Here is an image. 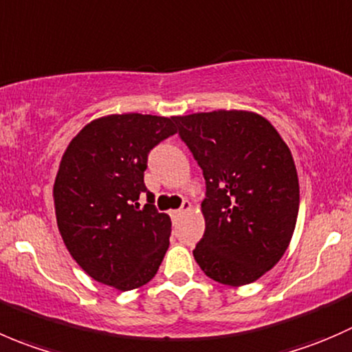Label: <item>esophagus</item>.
<instances>
[{
	"instance_id": "1",
	"label": "esophagus",
	"mask_w": 352,
	"mask_h": 352,
	"mask_svg": "<svg viewBox=\"0 0 352 352\" xmlns=\"http://www.w3.org/2000/svg\"><path fill=\"white\" fill-rule=\"evenodd\" d=\"M188 210H191V204L188 200H184L183 205H181V208H177V210H173L171 215H173V217H179V215H183L184 212H188Z\"/></svg>"
}]
</instances>
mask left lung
Listing matches in <instances>:
<instances>
[{
  "instance_id": "8db88e82",
  "label": "left lung",
  "mask_w": 352,
  "mask_h": 352,
  "mask_svg": "<svg viewBox=\"0 0 352 352\" xmlns=\"http://www.w3.org/2000/svg\"><path fill=\"white\" fill-rule=\"evenodd\" d=\"M175 123L207 188L195 260L226 286L255 283L293 238L299 183L289 147L265 118L248 111L188 114Z\"/></svg>"
}]
</instances>
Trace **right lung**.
<instances>
[{
    "label": "right lung",
    "mask_w": 352,
    "mask_h": 352,
    "mask_svg": "<svg viewBox=\"0 0 352 352\" xmlns=\"http://www.w3.org/2000/svg\"><path fill=\"white\" fill-rule=\"evenodd\" d=\"M175 133V118L111 114L83 126L63 154L53 190L58 229L97 283L130 291L157 274L171 219L155 208L144 171L148 152Z\"/></svg>",
    "instance_id": "obj_1"
}]
</instances>
